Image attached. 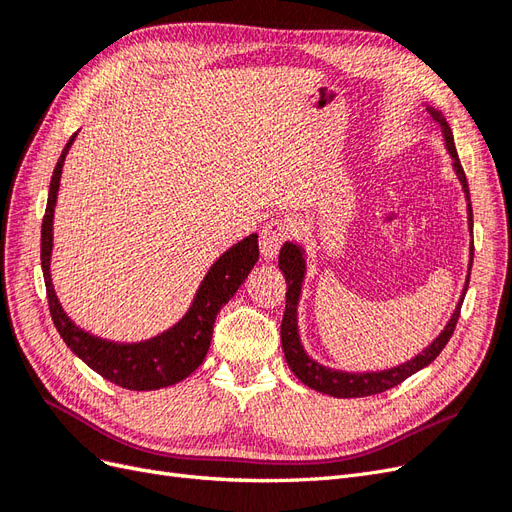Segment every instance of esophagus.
Segmentation results:
<instances>
[{"label": "esophagus", "mask_w": 512, "mask_h": 512, "mask_svg": "<svg viewBox=\"0 0 512 512\" xmlns=\"http://www.w3.org/2000/svg\"><path fill=\"white\" fill-rule=\"evenodd\" d=\"M290 235V222L282 218L269 220L260 230V254L265 260H273L280 252V247Z\"/></svg>", "instance_id": "34e87169"}]
</instances>
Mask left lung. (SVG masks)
<instances>
[{"instance_id":"obj_1","label":"left lung","mask_w":512,"mask_h":512,"mask_svg":"<svg viewBox=\"0 0 512 512\" xmlns=\"http://www.w3.org/2000/svg\"><path fill=\"white\" fill-rule=\"evenodd\" d=\"M427 111L433 119V123H438L444 134L446 141V149L451 153L453 158V166L455 173L463 185V192H466V198L470 200V190H468V179L463 168L459 164L457 158V149H455V141H453V132L448 128V123L444 119V115L436 108L427 106ZM468 222H470V230H472V205H468ZM472 256H474V243L470 245V269H472ZM280 269L286 277V309H284V318H282V348H284V356L286 363L292 369V374L297 376L303 384H307L309 389L320 391L324 395L331 397H339V399H350V397H367V395H378L393 389V386L401 384L406 378H410L416 371H421L423 367H427L429 363H433L438 359V354L444 350V346L451 339L457 320H459V312H461V303L463 297H466L468 290V282L470 275L466 280V286H463V294L461 301L457 303L455 312L448 320V324L444 327V331L433 339L431 346H427L421 354H416L414 359H410L404 365H397L391 369L384 371H365V374H350V371H337L331 367H324L320 363H316L314 359H309L307 352L301 346L299 339V329H297V305H299V297H301V286H303V277H305V254L303 247L297 243L286 241L282 252H280Z\"/></svg>"}]
</instances>
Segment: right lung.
<instances>
[{
  "label": "right lung",
  "mask_w": 512,
  "mask_h": 512,
  "mask_svg": "<svg viewBox=\"0 0 512 512\" xmlns=\"http://www.w3.org/2000/svg\"><path fill=\"white\" fill-rule=\"evenodd\" d=\"M76 134L70 136L68 145L61 151L57 166L51 177L49 200H46V211L42 220V239H40V260L46 284V297H49V309L66 346L79 356L83 363L100 374L104 380L113 382L121 389L130 391H156L164 386L177 384L188 378L198 365L205 361L213 322L220 309L230 301L232 294L239 290L250 275L252 267L258 260V235L245 237L226 250L200 282L196 297L175 327L147 339L138 344H119L108 342V339L96 337L68 318L61 307L53 280H51V252H53V213L59 192V179L68 149L74 143Z\"/></svg>",
  "instance_id": "1"
}]
</instances>
